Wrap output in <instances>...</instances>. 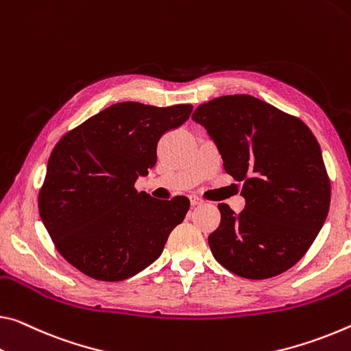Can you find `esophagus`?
<instances>
[{
  "mask_svg": "<svg viewBox=\"0 0 351 351\" xmlns=\"http://www.w3.org/2000/svg\"><path fill=\"white\" fill-rule=\"evenodd\" d=\"M189 199H191V204H192V206L203 204V199L199 198V197H197V195H189Z\"/></svg>",
  "mask_w": 351,
  "mask_h": 351,
  "instance_id": "34e87169",
  "label": "esophagus"
}]
</instances>
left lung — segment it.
I'll return each mask as SVG.
<instances>
[{"label":"left lung","mask_w":351,"mask_h":351,"mask_svg":"<svg viewBox=\"0 0 351 351\" xmlns=\"http://www.w3.org/2000/svg\"><path fill=\"white\" fill-rule=\"evenodd\" d=\"M202 125L242 181L245 209L219 204L220 226L209 236L214 258L248 280L276 276L295 265L324 226L331 187L319 142L308 126L252 95L199 104Z\"/></svg>","instance_id":"1"}]
</instances>
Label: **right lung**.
Listing matches in <instances>:
<instances>
[{
  "label": "right lung",
  "mask_w": 351,
  "mask_h": 351,
  "mask_svg": "<svg viewBox=\"0 0 351 351\" xmlns=\"http://www.w3.org/2000/svg\"><path fill=\"white\" fill-rule=\"evenodd\" d=\"M191 104L109 106L66 132L48 159L38 213L58 252L87 276L121 281L162 253L191 202H160L134 182L156 164L164 132L181 126Z\"/></svg>",
  "instance_id": "obj_1"
}]
</instances>
